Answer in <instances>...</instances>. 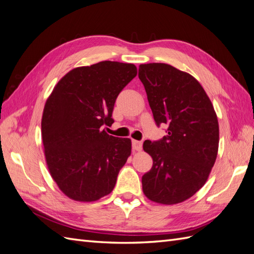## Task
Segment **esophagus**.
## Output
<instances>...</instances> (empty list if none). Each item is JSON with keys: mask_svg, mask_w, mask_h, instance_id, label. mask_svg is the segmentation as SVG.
<instances>
[{"mask_svg": "<svg viewBox=\"0 0 254 254\" xmlns=\"http://www.w3.org/2000/svg\"><path fill=\"white\" fill-rule=\"evenodd\" d=\"M132 148L134 151H141L142 150V142L133 140L132 141Z\"/></svg>", "mask_w": 254, "mask_h": 254, "instance_id": "obj_1", "label": "esophagus"}]
</instances>
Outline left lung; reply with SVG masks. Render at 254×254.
Instances as JSON below:
<instances>
[{
  "label": "left lung",
  "instance_id": "obj_1",
  "mask_svg": "<svg viewBox=\"0 0 254 254\" xmlns=\"http://www.w3.org/2000/svg\"><path fill=\"white\" fill-rule=\"evenodd\" d=\"M139 78L157 125H168L160 141L145 140L153 158L142 177L148 199L176 205L190 198L208 180L219 150V122L211 101L190 74L167 64L139 65Z\"/></svg>",
  "mask_w": 254,
  "mask_h": 254
}]
</instances>
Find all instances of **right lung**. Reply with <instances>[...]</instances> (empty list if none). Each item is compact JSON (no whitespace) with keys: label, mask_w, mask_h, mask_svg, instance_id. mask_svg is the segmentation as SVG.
<instances>
[{"label":"right lung","mask_w":254,"mask_h":254,"mask_svg":"<svg viewBox=\"0 0 254 254\" xmlns=\"http://www.w3.org/2000/svg\"><path fill=\"white\" fill-rule=\"evenodd\" d=\"M137 66L101 61L67 72L47 98L42 141L53 180L75 201L90 202L113 190L131 154V140L107 133L117 96Z\"/></svg>","instance_id":"add662e5"}]
</instances>
